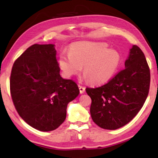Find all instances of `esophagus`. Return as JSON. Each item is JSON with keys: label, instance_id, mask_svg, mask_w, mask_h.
I'll use <instances>...</instances> for the list:
<instances>
[{"label": "esophagus", "instance_id": "obj_1", "mask_svg": "<svg viewBox=\"0 0 158 158\" xmlns=\"http://www.w3.org/2000/svg\"><path fill=\"white\" fill-rule=\"evenodd\" d=\"M78 86H79V89H80V93H81V94H83L85 90V88L84 87V86H82L81 85H79Z\"/></svg>", "mask_w": 158, "mask_h": 158}]
</instances>
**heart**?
<instances>
[{
	"label": "heart",
	"mask_w": 158,
	"mask_h": 158,
	"mask_svg": "<svg viewBox=\"0 0 158 158\" xmlns=\"http://www.w3.org/2000/svg\"><path fill=\"white\" fill-rule=\"evenodd\" d=\"M119 61V54L109 49L106 44L85 42L73 44L68 55L62 53L59 64L65 77L77 75L84 66L85 78L92 83L103 84L113 76Z\"/></svg>",
	"instance_id": "1"
}]
</instances>
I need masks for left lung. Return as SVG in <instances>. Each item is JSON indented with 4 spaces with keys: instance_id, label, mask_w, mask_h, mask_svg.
I'll list each match as a JSON object with an SVG mask.
<instances>
[{
    "instance_id": "8db88e82",
    "label": "left lung",
    "mask_w": 158,
    "mask_h": 158,
    "mask_svg": "<svg viewBox=\"0 0 158 158\" xmlns=\"http://www.w3.org/2000/svg\"><path fill=\"white\" fill-rule=\"evenodd\" d=\"M121 70L104 85L86 88L91 98L90 112L94 122L105 129H118L131 122L148 96L150 71L141 49L133 45Z\"/></svg>"
}]
</instances>
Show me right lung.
<instances>
[{
  "mask_svg": "<svg viewBox=\"0 0 158 158\" xmlns=\"http://www.w3.org/2000/svg\"><path fill=\"white\" fill-rule=\"evenodd\" d=\"M54 44H34L12 67L10 91L15 109L28 124L55 130L66 118L69 102L80 94L77 83L60 76Z\"/></svg>",
  "mask_w": 158,
  "mask_h": 158,
  "instance_id": "obj_1",
  "label": "right lung"
}]
</instances>
